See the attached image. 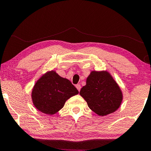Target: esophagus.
Instances as JSON below:
<instances>
[{"label":"esophagus","instance_id":"obj_1","mask_svg":"<svg viewBox=\"0 0 151 151\" xmlns=\"http://www.w3.org/2000/svg\"><path fill=\"white\" fill-rule=\"evenodd\" d=\"M76 88H77V89L79 90V91H80V90H81V85H80V84H77V85H76Z\"/></svg>","mask_w":151,"mask_h":151}]
</instances>
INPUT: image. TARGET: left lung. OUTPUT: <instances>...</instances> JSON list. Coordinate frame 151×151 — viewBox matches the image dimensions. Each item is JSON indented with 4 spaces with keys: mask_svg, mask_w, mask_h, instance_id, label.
Returning a JSON list of instances; mask_svg holds the SVG:
<instances>
[{
    "mask_svg": "<svg viewBox=\"0 0 151 151\" xmlns=\"http://www.w3.org/2000/svg\"><path fill=\"white\" fill-rule=\"evenodd\" d=\"M79 94L88 107L99 116L115 112L123 99L119 86L107 71L90 72Z\"/></svg>",
    "mask_w": 151,
    "mask_h": 151,
    "instance_id": "1",
    "label": "left lung"
}]
</instances>
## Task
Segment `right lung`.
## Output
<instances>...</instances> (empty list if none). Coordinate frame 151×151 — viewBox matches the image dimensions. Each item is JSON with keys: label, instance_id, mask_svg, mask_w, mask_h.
Returning a JSON list of instances; mask_svg holds the SVG:
<instances>
[{"label": "right lung", "instance_id": "add662e5", "mask_svg": "<svg viewBox=\"0 0 151 151\" xmlns=\"http://www.w3.org/2000/svg\"><path fill=\"white\" fill-rule=\"evenodd\" d=\"M78 93L79 91L69 80L52 70L36 82L32 91V99L37 109L52 115L61 110L68 99Z\"/></svg>", "mask_w": 151, "mask_h": 151}]
</instances>
